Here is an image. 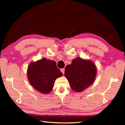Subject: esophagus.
<instances>
[{"label": "esophagus", "instance_id": "34e87169", "mask_svg": "<svg viewBox=\"0 0 125 125\" xmlns=\"http://www.w3.org/2000/svg\"><path fill=\"white\" fill-rule=\"evenodd\" d=\"M61 71L62 72V73L63 74L64 73V72H65V69H64V68H63V69H61Z\"/></svg>", "mask_w": 125, "mask_h": 125}]
</instances>
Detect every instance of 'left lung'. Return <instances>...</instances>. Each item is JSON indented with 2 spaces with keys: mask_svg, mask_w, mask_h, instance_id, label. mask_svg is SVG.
<instances>
[{
  "mask_svg": "<svg viewBox=\"0 0 125 125\" xmlns=\"http://www.w3.org/2000/svg\"><path fill=\"white\" fill-rule=\"evenodd\" d=\"M64 74L71 88L74 91L82 92L93 83L96 69L92 61L77 57L66 66Z\"/></svg>",
  "mask_w": 125,
  "mask_h": 125,
  "instance_id": "left-lung-1",
  "label": "left lung"
}]
</instances>
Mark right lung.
I'll return each instance as SVG.
<instances>
[{
	"label": "right lung",
	"mask_w": 125,
	"mask_h": 125,
	"mask_svg": "<svg viewBox=\"0 0 125 125\" xmlns=\"http://www.w3.org/2000/svg\"><path fill=\"white\" fill-rule=\"evenodd\" d=\"M53 61L43 59L31 63L28 69L29 82L38 91L49 93L53 89L56 78L62 76Z\"/></svg>",
	"instance_id": "right-lung-1"
}]
</instances>
